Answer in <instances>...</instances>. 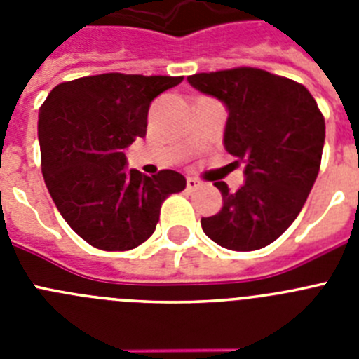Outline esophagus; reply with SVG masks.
I'll return each instance as SVG.
<instances>
[{"label": "esophagus", "mask_w": 359, "mask_h": 359, "mask_svg": "<svg viewBox=\"0 0 359 359\" xmlns=\"http://www.w3.org/2000/svg\"><path fill=\"white\" fill-rule=\"evenodd\" d=\"M199 185H201V182H199V180H196V177H187V189L189 190L198 189Z\"/></svg>", "instance_id": "esophagus-1"}]
</instances>
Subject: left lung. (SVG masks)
I'll use <instances>...</instances> for the list:
<instances>
[{"label": "left lung", "instance_id": "left-lung-1", "mask_svg": "<svg viewBox=\"0 0 359 359\" xmlns=\"http://www.w3.org/2000/svg\"><path fill=\"white\" fill-rule=\"evenodd\" d=\"M190 86L228 109L224 149L246 163V182L223 208L201 219L214 243L236 252L264 248L291 226L318 176L325 120L313 95L291 79L259 68L196 73Z\"/></svg>", "mask_w": 359, "mask_h": 359}]
</instances>
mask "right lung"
<instances>
[{
    "label": "right lung",
    "mask_w": 359,
    "mask_h": 359,
    "mask_svg": "<svg viewBox=\"0 0 359 359\" xmlns=\"http://www.w3.org/2000/svg\"><path fill=\"white\" fill-rule=\"evenodd\" d=\"M183 77L102 73L55 86L39 109L41 169L66 223L91 246L126 252L152 236L176 170H129L123 149L147 133L149 106Z\"/></svg>",
    "instance_id": "1"
}]
</instances>
